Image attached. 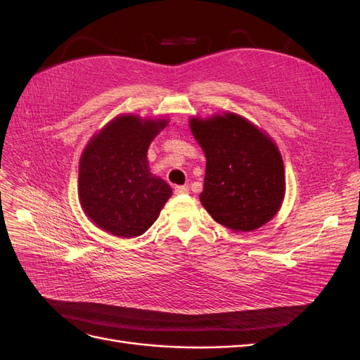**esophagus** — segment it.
I'll use <instances>...</instances> for the list:
<instances>
[{
  "instance_id": "esophagus-1",
  "label": "esophagus",
  "mask_w": 360,
  "mask_h": 360,
  "mask_svg": "<svg viewBox=\"0 0 360 360\" xmlns=\"http://www.w3.org/2000/svg\"><path fill=\"white\" fill-rule=\"evenodd\" d=\"M174 192H176V195H184L189 192V188L188 186H176L174 188Z\"/></svg>"
}]
</instances>
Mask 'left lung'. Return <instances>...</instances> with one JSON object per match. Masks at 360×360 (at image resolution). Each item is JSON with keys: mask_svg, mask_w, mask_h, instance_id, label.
Wrapping results in <instances>:
<instances>
[{"mask_svg": "<svg viewBox=\"0 0 360 360\" xmlns=\"http://www.w3.org/2000/svg\"><path fill=\"white\" fill-rule=\"evenodd\" d=\"M189 126L205 155L200 201L233 231H252L274 219L285 195L278 146L245 117L222 112L192 117Z\"/></svg>", "mask_w": 360, "mask_h": 360, "instance_id": "1", "label": "left lung"}]
</instances>
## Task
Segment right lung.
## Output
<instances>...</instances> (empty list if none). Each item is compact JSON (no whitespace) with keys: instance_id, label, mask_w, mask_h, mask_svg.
Wrapping results in <instances>:
<instances>
[{"instance_id":"right-lung-1","label":"right lung","mask_w":360,"mask_h":360,"mask_svg":"<svg viewBox=\"0 0 360 360\" xmlns=\"http://www.w3.org/2000/svg\"><path fill=\"white\" fill-rule=\"evenodd\" d=\"M168 118L117 115L94 134L79 160L78 195L85 214L117 237L144 234L172 189L150 172L147 151Z\"/></svg>"}]
</instances>
